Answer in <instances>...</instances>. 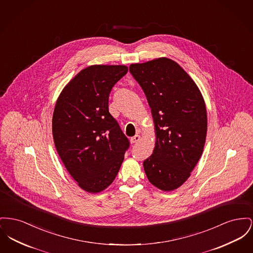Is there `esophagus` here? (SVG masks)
<instances>
[{
	"instance_id": "obj_1",
	"label": "esophagus",
	"mask_w": 253,
	"mask_h": 253,
	"mask_svg": "<svg viewBox=\"0 0 253 253\" xmlns=\"http://www.w3.org/2000/svg\"><path fill=\"white\" fill-rule=\"evenodd\" d=\"M139 139H140V135L139 134H135L133 137H131V143H133V144L136 143V142L139 141Z\"/></svg>"
}]
</instances>
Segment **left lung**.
Masks as SVG:
<instances>
[{"label":"left lung","mask_w":253,"mask_h":253,"mask_svg":"<svg viewBox=\"0 0 253 253\" xmlns=\"http://www.w3.org/2000/svg\"><path fill=\"white\" fill-rule=\"evenodd\" d=\"M143 89L155 124L156 144L143 162L149 181L164 191L190 177L205 146L208 117L192 78L173 60L159 58L129 68Z\"/></svg>","instance_id":"obj_1"}]
</instances>
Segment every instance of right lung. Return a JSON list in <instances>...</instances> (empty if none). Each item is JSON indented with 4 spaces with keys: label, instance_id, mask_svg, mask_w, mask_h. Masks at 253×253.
I'll return each mask as SVG.
<instances>
[{
    "label": "right lung",
    "instance_id": "add662e5",
    "mask_svg": "<svg viewBox=\"0 0 253 253\" xmlns=\"http://www.w3.org/2000/svg\"><path fill=\"white\" fill-rule=\"evenodd\" d=\"M127 72L126 66H89L69 82L55 104V147L71 176L89 193L114 181L130 146L109 113L110 92Z\"/></svg>",
    "mask_w": 253,
    "mask_h": 253
}]
</instances>
